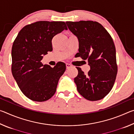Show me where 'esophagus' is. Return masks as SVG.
I'll return each mask as SVG.
<instances>
[{"label":"esophagus","instance_id":"esophagus-1","mask_svg":"<svg viewBox=\"0 0 134 134\" xmlns=\"http://www.w3.org/2000/svg\"><path fill=\"white\" fill-rule=\"evenodd\" d=\"M71 67H72V65L70 64H69V63H67V64H66V68L67 69H70V68H71Z\"/></svg>","mask_w":134,"mask_h":134}]
</instances>
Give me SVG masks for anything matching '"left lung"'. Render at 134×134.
Segmentation results:
<instances>
[{
  "mask_svg": "<svg viewBox=\"0 0 134 134\" xmlns=\"http://www.w3.org/2000/svg\"><path fill=\"white\" fill-rule=\"evenodd\" d=\"M77 37L79 53L76 55L88 61L90 70L85 74L80 67L74 78L77 89L90 101L105 97L112 89L118 72L116 49L110 35L97 22L80 21L65 22Z\"/></svg>",
  "mask_w": 134,
  "mask_h": 134,
  "instance_id": "1",
  "label": "left lung"
}]
</instances>
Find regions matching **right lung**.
<instances>
[{
    "mask_svg": "<svg viewBox=\"0 0 134 134\" xmlns=\"http://www.w3.org/2000/svg\"><path fill=\"white\" fill-rule=\"evenodd\" d=\"M64 29H67L64 22H36L25 26L13 43V76L21 92L32 100L44 102L55 94L66 65L59 62L52 68L43 65L41 60L53 51V37Z\"/></svg>",
    "mask_w": 134,
    "mask_h": 134,
    "instance_id": "1",
    "label": "right lung"
}]
</instances>
